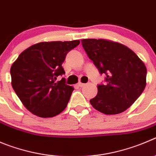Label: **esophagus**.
Instances as JSON below:
<instances>
[{
    "instance_id": "obj_1",
    "label": "esophagus",
    "mask_w": 156,
    "mask_h": 156,
    "mask_svg": "<svg viewBox=\"0 0 156 156\" xmlns=\"http://www.w3.org/2000/svg\"><path fill=\"white\" fill-rule=\"evenodd\" d=\"M78 87H83V86H85V84H84V83L79 82V83H78Z\"/></svg>"
}]
</instances>
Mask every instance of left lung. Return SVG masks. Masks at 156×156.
<instances>
[{"instance_id":"obj_1","label":"left lung","mask_w":156,"mask_h":156,"mask_svg":"<svg viewBox=\"0 0 156 156\" xmlns=\"http://www.w3.org/2000/svg\"><path fill=\"white\" fill-rule=\"evenodd\" d=\"M82 46L105 84L98 85L91 105L105 115L126 111L143 92L147 70L136 54L126 46L103 39H83Z\"/></svg>"}]
</instances>
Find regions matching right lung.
I'll return each instance as SVG.
<instances>
[{
    "label": "right lung",
    "instance_id": "right-lung-1",
    "mask_svg": "<svg viewBox=\"0 0 156 156\" xmlns=\"http://www.w3.org/2000/svg\"><path fill=\"white\" fill-rule=\"evenodd\" d=\"M80 41L41 42L19 55L11 68V85L17 97L32 114L51 118L66 108L74 88L65 84L62 67L67 54Z\"/></svg>",
    "mask_w": 156,
    "mask_h": 156
}]
</instances>
